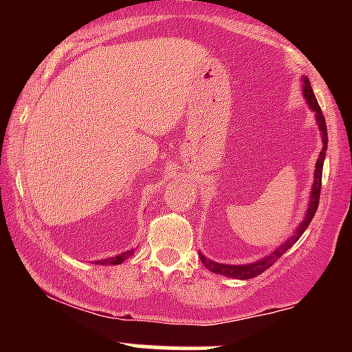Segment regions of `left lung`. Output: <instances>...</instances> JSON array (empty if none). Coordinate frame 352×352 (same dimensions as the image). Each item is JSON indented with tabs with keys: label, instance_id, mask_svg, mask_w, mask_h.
Masks as SVG:
<instances>
[{
	"label": "left lung",
	"instance_id": "8db88e82",
	"mask_svg": "<svg viewBox=\"0 0 352 352\" xmlns=\"http://www.w3.org/2000/svg\"><path fill=\"white\" fill-rule=\"evenodd\" d=\"M302 96H305V99H306V102H308V106L313 109V112H314V114H316L319 131H321V137H322V148H321V152H319L316 167H314V184H313V188H311L309 205H308V210H306L305 218H302V221L300 223V227L296 228V232H294L293 235L285 241V243L278 246L276 250H273V252L270 253L268 256L261 258V260L254 261V263H248V265H223V263H217V261L208 260L207 256H204V254L200 253L199 256H200L201 263H204L205 268H208L212 273L223 274V276H230V278H236V280H250V278L258 276V274L263 273L265 270H268L270 266H272L274 261H276L278 258L281 256V254H285L286 252H288V250L292 248V246L296 243L298 240H300V236L302 235V233H305V230L309 227L311 220H313L314 213H316L318 205H319V193H321L322 164H324L326 148H328V129H326V120H324V116H322V112H321V107L318 106L316 96H314L313 89H311L309 79L305 78V76H302Z\"/></svg>",
	"mask_w": 352,
	"mask_h": 352
}]
</instances>
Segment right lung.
<instances>
[{
	"label": "right lung",
	"instance_id": "right-lung-1",
	"mask_svg": "<svg viewBox=\"0 0 352 352\" xmlns=\"http://www.w3.org/2000/svg\"><path fill=\"white\" fill-rule=\"evenodd\" d=\"M132 254H134V250H127V252L114 254V256H109V258H106V260H98V261H94V263L96 265H120L122 261L127 260V258H131Z\"/></svg>",
	"mask_w": 352,
	"mask_h": 352
}]
</instances>
